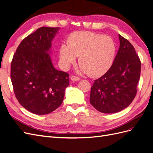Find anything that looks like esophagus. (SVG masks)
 I'll return each mask as SVG.
<instances>
[{"instance_id": "esophagus-1", "label": "esophagus", "mask_w": 153, "mask_h": 153, "mask_svg": "<svg viewBox=\"0 0 153 153\" xmlns=\"http://www.w3.org/2000/svg\"><path fill=\"white\" fill-rule=\"evenodd\" d=\"M70 78H71V80L72 81H73V82L80 80V78L75 76H71L70 77Z\"/></svg>"}]
</instances>
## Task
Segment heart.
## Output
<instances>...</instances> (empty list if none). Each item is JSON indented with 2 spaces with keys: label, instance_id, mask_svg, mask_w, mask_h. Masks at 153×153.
I'll use <instances>...</instances> for the list:
<instances>
[{
  "label": "heart",
  "instance_id": "1",
  "mask_svg": "<svg viewBox=\"0 0 153 153\" xmlns=\"http://www.w3.org/2000/svg\"><path fill=\"white\" fill-rule=\"evenodd\" d=\"M115 53L114 40L108 36L91 32H76L59 49V59L63 69H68L78 56L80 73L98 76L112 66Z\"/></svg>",
  "mask_w": 153,
  "mask_h": 153
}]
</instances>
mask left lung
Wrapping results in <instances>:
<instances>
[{
    "instance_id": "obj_1",
    "label": "left lung",
    "mask_w": 153,
    "mask_h": 153,
    "mask_svg": "<svg viewBox=\"0 0 153 153\" xmlns=\"http://www.w3.org/2000/svg\"><path fill=\"white\" fill-rule=\"evenodd\" d=\"M120 46L112 66L94 80L90 103L100 112L113 114L126 108L137 94L141 62L129 41L119 34Z\"/></svg>"
}]
</instances>
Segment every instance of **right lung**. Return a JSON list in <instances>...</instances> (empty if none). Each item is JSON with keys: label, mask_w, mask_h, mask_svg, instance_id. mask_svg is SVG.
I'll list each match as a JSON object with an SVG mask.
<instances>
[{"label": "right lung", "mask_w": 153, "mask_h": 153, "mask_svg": "<svg viewBox=\"0 0 153 153\" xmlns=\"http://www.w3.org/2000/svg\"><path fill=\"white\" fill-rule=\"evenodd\" d=\"M59 27H42L23 39L14 54L11 80L20 104L34 114H48L62 104L69 75L55 69L52 41Z\"/></svg>", "instance_id": "obj_1"}]
</instances>
